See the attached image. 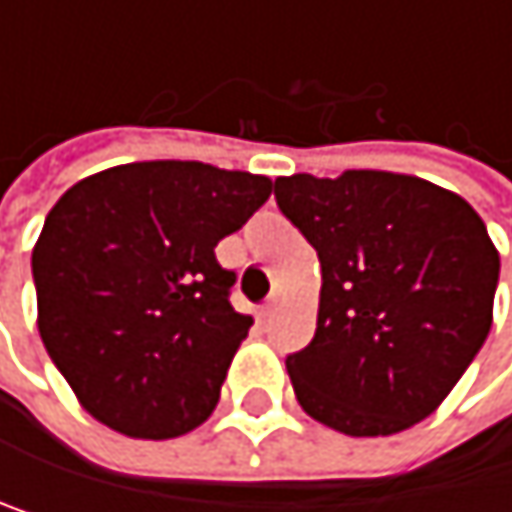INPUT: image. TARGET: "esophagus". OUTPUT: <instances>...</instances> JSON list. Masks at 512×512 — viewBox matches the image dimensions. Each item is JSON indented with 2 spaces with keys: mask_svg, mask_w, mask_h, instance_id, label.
Masks as SVG:
<instances>
[{
  "mask_svg": "<svg viewBox=\"0 0 512 512\" xmlns=\"http://www.w3.org/2000/svg\"><path fill=\"white\" fill-rule=\"evenodd\" d=\"M274 308H277V299H268V302L262 305V311H259V317H262V320H268V317L274 314Z\"/></svg>",
  "mask_w": 512,
  "mask_h": 512,
  "instance_id": "1",
  "label": "esophagus"
}]
</instances>
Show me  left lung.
Here are the masks:
<instances>
[{"instance_id": "1", "label": "left lung", "mask_w": 512, "mask_h": 512, "mask_svg": "<svg viewBox=\"0 0 512 512\" xmlns=\"http://www.w3.org/2000/svg\"><path fill=\"white\" fill-rule=\"evenodd\" d=\"M274 198L323 274L314 339L287 357L299 406L348 437L424 421L492 329L501 259L479 213L388 170L280 176Z\"/></svg>"}]
</instances>
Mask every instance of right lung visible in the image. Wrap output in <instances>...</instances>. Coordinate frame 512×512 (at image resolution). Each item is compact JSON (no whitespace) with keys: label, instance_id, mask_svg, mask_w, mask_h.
Instances as JSON below:
<instances>
[{"label":"right lung","instance_id":"right-lung-1","mask_svg":"<svg viewBox=\"0 0 512 512\" xmlns=\"http://www.w3.org/2000/svg\"><path fill=\"white\" fill-rule=\"evenodd\" d=\"M268 195V176L137 161L85 176L51 207L33 247L39 336L100 424L170 440L210 418L253 326L213 250Z\"/></svg>","mask_w":512,"mask_h":512}]
</instances>
